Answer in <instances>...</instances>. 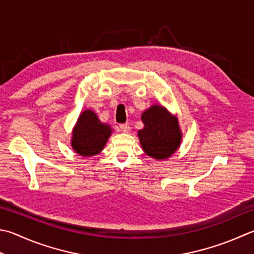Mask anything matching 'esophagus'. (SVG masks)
Segmentation results:
<instances>
[{
  "instance_id": "obj_1",
  "label": "esophagus",
  "mask_w": 254,
  "mask_h": 254,
  "mask_svg": "<svg viewBox=\"0 0 254 254\" xmlns=\"http://www.w3.org/2000/svg\"><path fill=\"white\" fill-rule=\"evenodd\" d=\"M119 128H121V130L124 132H128L129 129H130L128 124H121V125H119Z\"/></svg>"
}]
</instances>
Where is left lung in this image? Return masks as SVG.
<instances>
[{"instance_id":"8db88e82","label":"left lung","mask_w":254,"mask_h":254,"mask_svg":"<svg viewBox=\"0 0 254 254\" xmlns=\"http://www.w3.org/2000/svg\"><path fill=\"white\" fill-rule=\"evenodd\" d=\"M145 127L138 131L142 149L155 159H166L178 149L181 132L176 117L167 109L154 105L142 114Z\"/></svg>"}]
</instances>
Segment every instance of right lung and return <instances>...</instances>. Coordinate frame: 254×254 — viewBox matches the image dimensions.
<instances>
[{"label": "right lung", "instance_id": "add662e5", "mask_svg": "<svg viewBox=\"0 0 254 254\" xmlns=\"http://www.w3.org/2000/svg\"><path fill=\"white\" fill-rule=\"evenodd\" d=\"M112 129L99 122L94 112H83L73 131L71 147L80 156L88 157L99 154L111 136Z\"/></svg>", "mask_w": 254, "mask_h": 254}]
</instances>
